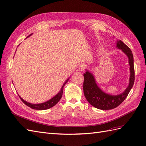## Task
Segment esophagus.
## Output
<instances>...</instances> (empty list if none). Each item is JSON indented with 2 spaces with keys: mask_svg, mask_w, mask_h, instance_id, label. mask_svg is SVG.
<instances>
[{
  "mask_svg": "<svg viewBox=\"0 0 146 146\" xmlns=\"http://www.w3.org/2000/svg\"><path fill=\"white\" fill-rule=\"evenodd\" d=\"M86 68V66L84 64H81L79 65V70H80V71H83V70Z\"/></svg>",
  "mask_w": 146,
  "mask_h": 146,
  "instance_id": "obj_1",
  "label": "esophagus"
}]
</instances>
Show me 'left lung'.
<instances>
[{
  "label": "left lung",
  "instance_id": "left-lung-1",
  "mask_svg": "<svg viewBox=\"0 0 146 146\" xmlns=\"http://www.w3.org/2000/svg\"><path fill=\"white\" fill-rule=\"evenodd\" d=\"M116 47L122 51L129 58L130 65V78L128 87L121 94L116 95H110L103 92L98 87L93 74L86 70L84 74L83 90L84 96L90 104L101 110H111L117 107L123 102L127 96L132 88L135 81V70L133 65V56L131 50L121 40H117Z\"/></svg>",
  "mask_w": 146,
  "mask_h": 146
}]
</instances>
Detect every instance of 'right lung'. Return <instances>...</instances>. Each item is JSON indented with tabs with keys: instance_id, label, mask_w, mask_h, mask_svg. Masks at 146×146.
<instances>
[{
	"instance_id": "obj_1",
	"label": "right lung",
	"mask_w": 146,
	"mask_h": 146,
	"mask_svg": "<svg viewBox=\"0 0 146 146\" xmlns=\"http://www.w3.org/2000/svg\"><path fill=\"white\" fill-rule=\"evenodd\" d=\"M31 35H30V36H31ZM30 36H29L28 37H29ZM68 80H69V78H68L66 80V81H65V82L63 84V86H62V87H61V88H60V90L59 92V93L58 94H56V95L54 97H53L52 98L50 99V100L46 101L45 102L41 103V104H31V103H29V102H28L23 100V99L19 95V98H21V100L22 101V102L24 103L25 105H27V106H29V107L31 108V109H33L39 110H43L48 109H50V108L54 106L59 101V100H60L61 98H62L64 87L65 85V84H66L68 82Z\"/></svg>"
}]
</instances>
